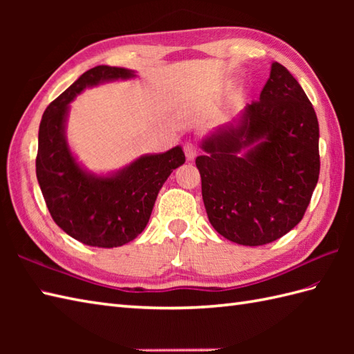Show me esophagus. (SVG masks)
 <instances>
[{
    "label": "esophagus",
    "mask_w": 354,
    "mask_h": 354,
    "mask_svg": "<svg viewBox=\"0 0 354 354\" xmlns=\"http://www.w3.org/2000/svg\"><path fill=\"white\" fill-rule=\"evenodd\" d=\"M184 152H185V158L189 161H193L194 158H196L198 155V149L194 145H192V142H187V145L184 146Z\"/></svg>",
    "instance_id": "obj_1"
}]
</instances>
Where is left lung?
<instances>
[{
  "label": "left lung",
  "instance_id": "1",
  "mask_svg": "<svg viewBox=\"0 0 354 354\" xmlns=\"http://www.w3.org/2000/svg\"><path fill=\"white\" fill-rule=\"evenodd\" d=\"M196 167L213 228L245 246L297 227L319 176V126L297 79L272 62L259 102L201 140Z\"/></svg>",
  "mask_w": 354,
  "mask_h": 354
}]
</instances>
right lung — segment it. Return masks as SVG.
<instances>
[{"mask_svg":"<svg viewBox=\"0 0 354 354\" xmlns=\"http://www.w3.org/2000/svg\"><path fill=\"white\" fill-rule=\"evenodd\" d=\"M137 77L133 70L99 65L65 89L45 109L37 135L36 176L53 221L88 246L117 248L137 237L152 214L170 173L185 162L181 146L146 153L122 169L91 171L66 138L70 103L86 88Z\"/></svg>","mask_w":354,"mask_h":354,"instance_id":"1","label":"right lung"}]
</instances>
